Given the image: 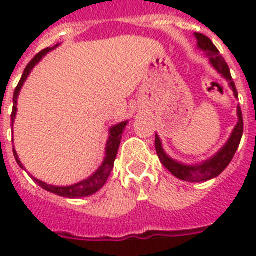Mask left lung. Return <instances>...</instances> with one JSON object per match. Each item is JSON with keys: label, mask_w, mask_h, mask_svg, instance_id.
Instances as JSON below:
<instances>
[{"label": "left lung", "mask_w": 256, "mask_h": 256, "mask_svg": "<svg viewBox=\"0 0 256 256\" xmlns=\"http://www.w3.org/2000/svg\"><path fill=\"white\" fill-rule=\"evenodd\" d=\"M195 38L198 41V48L202 49L203 52H206L207 57L210 60L211 65L214 66L216 72L219 74H222L223 77L228 81V85L232 88L234 96L238 98V92L235 88V84L231 77L230 69L228 65L224 61V58L220 56L219 50L216 49V46L211 42V40L206 36H203L200 33H195ZM243 136V116L242 110L238 106V124L235 126L234 132L231 134L230 140H227V144L223 146L219 152H216L212 158H210L206 162H203L200 164H179L176 160H171L170 156H166V152L162 148V144H160V136H156V154L160 156V164H164V168L170 171L171 174L176 176V178L186 180V182H206L208 179H212L215 176H218L224 168L228 166L232 158H234L235 152L238 150L240 140Z\"/></svg>", "instance_id": "1"}]
</instances>
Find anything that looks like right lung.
<instances>
[{
  "mask_svg": "<svg viewBox=\"0 0 256 256\" xmlns=\"http://www.w3.org/2000/svg\"><path fill=\"white\" fill-rule=\"evenodd\" d=\"M57 48V45H56ZM54 48H46L42 52L36 56V57L29 62V65L26 66L25 72L22 74L21 81L18 82L17 88L14 90V96H13V112H12V122H14V118H16V114H17V100H18V94L21 92V88L24 86V82L26 81V78L30 74L32 69H33L34 66L37 65L38 62L41 61L42 57L45 56L46 53H49L50 50H53ZM126 124H128V120L126 122H120V124H116V126H112L110 128V136H108V144H106V156H104V164H100V168L92 175V176H88V179L85 180H82L80 183H76L73 186H66V187H61V186H53V184H48V183L42 182L40 179L32 178L34 179V182L37 183L38 186H41L44 190L50 191V192H53V194H57L60 196H65V198H84V196H88V195H92L94 192L100 190L104 187V184L108 180V175L112 172V168H114V160L116 158V152H118V148H120V140H122V132H124V128H126ZM14 152V158L17 160V164H20V168H24L22 166L21 160H18V156L16 150L13 148Z\"/></svg>",
  "mask_w": 256,
  "mask_h": 256,
  "instance_id": "right-lung-1",
  "label": "right lung"
}]
</instances>
